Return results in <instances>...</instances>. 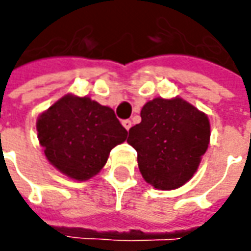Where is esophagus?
<instances>
[{"label":"esophagus","instance_id":"obj_1","mask_svg":"<svg viewBox=\"0 0 251 251\" xmlns=\"http://www.w3.org/2000/svg\"><path fill=\"white\" fill-rule=\"evenodd\" d=\"M121 124H123V127H124V128H126V130L128 131L131 128V126H132V123H131V120H123V123H121Z\"/></svg>","mask_w":251,"mask_h":251}]
</instances>
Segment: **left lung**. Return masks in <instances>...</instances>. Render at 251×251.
Masks as SVG:
<instances>
[{"label": "left lung", "mask_w": 251, "mask_h": 251, "mask_svg": "<svg viewBox=\"0 0 251 251\" xmlns=\"http://www.w3.org/2000/svg\"><path fill=\"white\" fill-rule=\"evenodd\" d=\"M211 137L207 114L181 98H156L144 104L141 123L127 142L138 153V168L158 190L181 187L197 172Z\"/></svg>", "instance_id": "obj_1"}]
</instances>
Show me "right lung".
<instances>
[{
  "instance_id": "1",
  "label": "right lung",
  "mask_w": 251,
  "mask_h": 251,
  "mask_svg": "<svg viewBox=\"0 0 251 251\" xmlns=\"http://www.w3.org/2000/svg\"><path fill=\"white\" fill-rule=\"evenodd\" d=\"M36 128L49 162L79 181L98 175L110 151L128 134L110 107L74 95H65L43 111Z\"/></svg>"
}]
</instances>
